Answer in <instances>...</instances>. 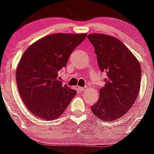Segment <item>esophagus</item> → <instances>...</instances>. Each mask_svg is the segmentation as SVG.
Listing matches in <instances>:
<instances>
[{"mask_svg":"<svg viewBox=\"0 0 154 154\" xmlns=\"http://www.w3.org/2000/svg\"><path fill=\"white\" fill-rule=\"evenodd\" d=\"M87 89V87H78V90L80 91H84V90Z\"/></svg>","mask_w":154,"mask_h":154,"instance_id":"34e87169","label":"esophagus"}]
</instances>
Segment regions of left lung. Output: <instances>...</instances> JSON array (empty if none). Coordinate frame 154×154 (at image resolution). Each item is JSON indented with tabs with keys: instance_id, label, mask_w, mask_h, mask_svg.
<instances>
[{
	"instance_id": "left-lung-1",
	"label": "left lung",
	"mask_w": 154,
	"mask_h": 154,
	"mask_svg": "<svg viewBox=\"0 0 154 154\" xmlns=\"http://www.w3.org/2000/svg\"><path fill=\"white\" fill-rule=\"evenodd\" d=\"M87 38L95 48L100 70L107 76L104 87L100 90L99 100L91 106V110L99 120H117L131 109L137 100L140 87V64L116 37L91 34Z\"/></svg>"
}]
</instances>
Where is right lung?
<instances>
[{
	"instance_id": "1",
	"label": "right lung",
	"mask_w": 154,
	"mask_h": 154,
	"mask_svg": "<svg viewBox=\"0 0 154 154\" xmlns=\"http://www.w3.org/2000/svg\"><path fill=\"white\" fill-rule=\"evenodd\" d=\"M87 34H54L42 37L25 51L16 72L18 91L33 114L45 120L63 114L77 91L63 85L58 72Z\"/></svg>"
}]
</instances>
